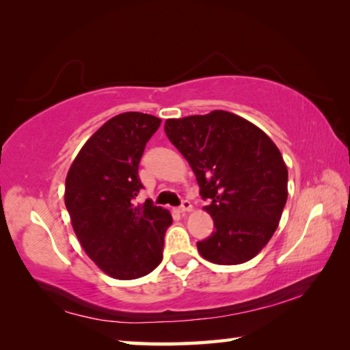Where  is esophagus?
Segmentation results:
<instances>
[{
    "label": "esophagus",
    "instance_id": "obj_1",
    "mask_svg": "<svg viewBox=\"0 0 350 350\" xmlns=\"http://www.w3.org/2000/svg\"><path fill=\"white\" fill-rule=\"evenodd\" d=\"M191 210H193L191 202H189V200H187V199H183L180 206H179V211L180 213H188V211H191Z\"/></svg>",
    "mask_w": 350,
    "mask_h": 350
}]
</instances>
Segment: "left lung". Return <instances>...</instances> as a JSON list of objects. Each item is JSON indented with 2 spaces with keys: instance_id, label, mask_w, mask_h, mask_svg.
Here are the masks:
<instances>
[{
  "instance_id": "8db88e82",
  "label": "left lung",
  "mask_w": 350,
  "mask_h": 350,
  "mask_svg": "<svg viewBox=\"0 0 350 350\" xmlns=\"http://www.w3.org/2000/svg\"><path fill=\"white\" fill-rule=\"evenodd\" d=\"M165 133L196 174L215 232L198 242L210 262L250 260L273 236L287 202V167L267 134L227 111L168 118Z\"/></svg>"
}]
</instances>
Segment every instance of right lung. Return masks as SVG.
I'll return each instance as SVG.
<instances>
[{
    "label": "right lung",
    "mask_w": 350,
    "mask_h": 350,
    "mask_svg": "<svg viewBox=\"0 0 350 350\" xmlns=\"http://www.w3.org/2000/svg\"><path fill=\"white\" fill-rule=\"evenodd\" d=\"M161 118L144 112L112 117L86 142L69 168L64 204L81 247L116 280L145 276L162 262L173 222L152 200L135 205L144 188L139 163Z\"/></svg>",
    "instance_id": "obj_1"
}]
</instances>
